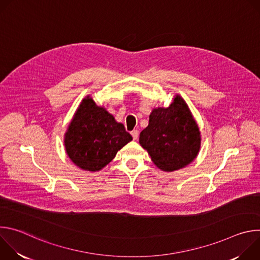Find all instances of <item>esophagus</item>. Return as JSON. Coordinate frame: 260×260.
I'll return each mask as SVG.
<instances>
[{
  "mask_svg": "<svg viewBox=\"0 0 260 260\" xmlns=\"http://www.w3.org/2000/svg\"><path fill=\"white\" fill-rule=\"evenodd\" d=\"M131 135L133 136L134 140H137V139L139 138V132H138V129H134V131H132V132H131Z\"/></svg>",
  "mask_w": 260,
  "mask_h": 260,
  "instance_id": "1",
  "label": "esophagus"
}]
</instances>
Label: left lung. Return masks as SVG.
Wrapping results in <instances>:
<instances>
[{
  "instance_id": "left-lung-1",
  "label": "left lung",
  "mask_w": 260,
  "mask_h": 260,
  "mask_svg": "<svg viewBox=\"0 0 260 260\" xmlns=\"http://www.w3.org/2000/svg\"><path fill=\"white\" fill-rule=\"evenodd\" d=\"M139 143L164 172L180 170L197 158L202 144L201 131L180 94L175 95L169 107L153 108Z\"/></svg>"
}]
</instances>
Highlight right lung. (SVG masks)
Returning a JSON list of instances; mask_svg holds the SVG:
<instances>
[{
    "label": "right lung",
    "instance_id": "obj_1",
    "mask_svg": "<svg viewBox=\"0 0 260 260\" xmlns=\"http://www.w3.org/2000/svg\"><path fill=\"white\" fill-rule=\"evenodd\" d=\"M132 140L124 125L87 95L68 125L63 145L74 165L84 171L98 172L112 161Z\"/></svg>",
    "mask_w": 260,
    "mask_h": 260
}]
</instances>
